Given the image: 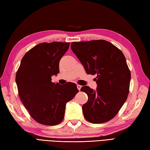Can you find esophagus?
Masks as SVG:
<instances>
[{
    "label": "esophagus",
    "instance_id": "esophagus-1",
    "mask_svg": "<svg viewBox=\"0 0 150 150\" xmlns=\"http://www.w3.org/2000/svg\"><path fill=\"white\" fill-rule=\"evenodd\" d=\"M76 87H77V89H79V91H80V90H81V88H82V86L81 85H79V84L76 85Z\"/></svg>",
    "mask_w": 150,
    "mask_h": 150
}]
</instances>
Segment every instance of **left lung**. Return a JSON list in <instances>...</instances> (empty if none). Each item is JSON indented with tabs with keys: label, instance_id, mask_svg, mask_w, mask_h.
<instances>
[{
	"label": "left lung",
	"instance_id": "8db88e82",
	"mask_svg": "<svg viewBox=\"0 0 150 150\" xmlns=\"http://www.w3.org/2000/svg\"><path fill=\"white\" fill-rule=\"evenodd\" d=\"M71 48L88 74L96 75V91L83 86L88 100L82 105L85 119L92 123L112 120L126 102L131 74L123 52L109 41L72 42Z\"/></svg>",
	"mask_w": 150,
	"mask_h": 150
}]
</instances>
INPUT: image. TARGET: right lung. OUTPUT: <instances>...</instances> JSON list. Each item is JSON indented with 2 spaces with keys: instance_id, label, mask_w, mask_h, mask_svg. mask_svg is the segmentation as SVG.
<instances>
[{
  "instance_id": "add662e5",
  "label": "right lung",
  "mask_w": 150,
  "mask_h": 150,
  "mask_svg": "<svg viewBox=\"0 0 150 150\" xmlns=\"http://www.w3.org/2000/svg\"><path fill=\"white\" fill-rule=\"evenodd\" d=\"M69 43H41L24 55L16 71L20 98L30 116L40 124L53 126L63 120L66 104L79 92L76 85L52 82L59 73L61 59Z\"/></svg>"
}]
</instances>
